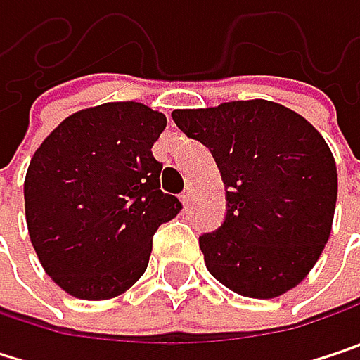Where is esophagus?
Wrapping results in <instances>:
<instances>
[{"instance_id": "34e87169", "label": "esophagus", "mask_w": 360, "mask_h": 360, "mask_svg": "<svg viewBox=\"0 0 360 360\" xmlns=\"http://www.w3.org/2000/svg\"><path fill=\"white\" fill-rule=\"evenodd\" d=\"M181 202H183L185 206H187V204L191 202V189H189V187H187V189H185V191L181 193Z\"/></svg>"}]
</instances>
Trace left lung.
I'll list each match as a JSON object with an SVG mask.
<instances>
[{"mask_svg": "<svg viewBox=\"0 0 360 360\" xmlns=\"http://www.w3.org/2000/svg\"><path fill=\"white\" fill-rule=\"evenodd\" d=\"M225 183L223 225L200 236L210 275L248 298H277L319 260L331 233L338 171L321 133L269 100L175 110Z\"/></svg>", "mask_w": 360, "mask_h": 360, "instance_id": "left-lung-1", "label": "left lung"}]
</instances>
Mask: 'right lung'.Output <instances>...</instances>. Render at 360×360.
I'll return each instance as SVG.
<instances>
[{
    "label": "right lung",
    "instance_id": "add662e5",
    "mask_svg": "<svg viewBox=\"0 0 360 360\" xmlns=\"http://www.w3.org/2000/svg\"><path fill=\"white\" fill-rule=\"evenodd\" d=\"M162 112L110 102L64 118L37 148L25 179L31 244L70 296L108 300L148 269L156 229L181 202L160 189L152 154Z\"/></svg>",
    "mask_w": 360,
    "mask_h": 360
}]
</instances>
